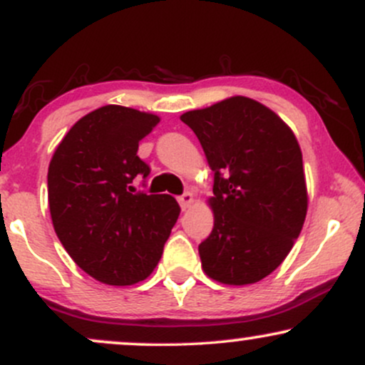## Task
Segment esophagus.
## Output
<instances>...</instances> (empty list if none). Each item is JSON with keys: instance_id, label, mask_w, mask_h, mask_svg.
<instances>
[{"instance_id": "1", "label": "esophagus", "mask_w": 365, "mask_h": 365, "mask_svg": "<svg viewBox=\"0 0 365 365\" xmlns=\"http://www.w3.org/2000/svg\"><path fill=\"white\" fill-rule=\"evenodd\" d=\"M178 202H180V207L185 211V209H188L192 204H194V194H192V192H185V194L178 197Z\"/></svg>"}]
</instances>
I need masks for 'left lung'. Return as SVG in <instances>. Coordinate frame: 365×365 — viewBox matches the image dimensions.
Masks as SVG:
<instances>
[{
	"instance_id": "8db88e82",
	"label": "left lung",
	"mask_w": 365,
	"mask_h": 365,
	"mask_svg": "<svg viewBox=\"0 0 365 365\" xmlns=\"http://www.w3.org/2000/svg\"><path fill=\"white\" fill-rule=\"evenodd\" d=\"M180 118L215 171V226L199 245L204 273L235 287L261 282L284 261L307 215L299 142L274 111L244 96Z\"/></svg>"
}]
</instances>
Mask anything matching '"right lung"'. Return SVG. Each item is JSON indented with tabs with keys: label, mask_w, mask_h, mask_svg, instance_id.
<instances>
[{
	"label": "right lung",
	"mask_w": 365,
	"mask_h": 365,
	"mask_svg": "<svg viewBox=\"0 0 365 365\" xmlns=\"http://www.w3.org/2000/svg\"><path fill=\"white\" fill-rule=\"evenodd\" d=\"M158 123L153 113L98 108L68 130L49 163L54 232L75 264L101 283L148 278L178 220L175 197L131 194L133 178L150 171L137 156L139 142Z\"/></svg>",
	"instance_id": "right-lung-1"
}]
</instances>
